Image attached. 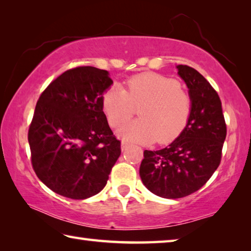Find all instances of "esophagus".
<instances>
[{
	"instance_id": "1",
	"label": "esophagus",
	"mask_w": 251,
	"mask_h": 251,
	"mask_svg": "<svg viewBox=\"0 0 251 251\" xmlns=\"http://www.w3.org/2000/svg\"><path fill=\"white\" fill-rule=\"evenodd\" d=\"M121 147H122V151H126L127 148H128V143L125 142V141H123L122 144H121Z\"/></svg>"
}]
</instances>
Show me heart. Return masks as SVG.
Listing matches in <instances>:
<instances>
[{
  "label": "heart",
  "instance_id": "1",
  "mask_svg": "<svg viewBox=\"0 0 251 251\" xmlns=\"http://www.w3.org/2000/svg\"><path fill=\"white\" fill-rule=\"evenodd\" d=\"M177 79L144 72L126 80V90L114 84L101 95V107L108 124L117 128L139 107V120L123 126L120 135L128 142L168 144L186 129L193 110L192 97Z\"/></svg>",
  "mask_w": 251,
  "mask_h": 251
}]
</instances>
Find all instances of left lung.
I'll list each match as a JSON object with an SVG mask.
<instances>
[{
	"instance_id": "obj_1",
	"label": "left lung",
	"mask_w": 251,
	"mask_h": 251,
	"mask_svg": "<svg viewBox=\"0 0 251 251\" xmlns=\"http://www.w3.org/2000/svg\"><path fill=\"white\" fill-rule=\"evenodd\" d=\"M177 70L193 101L188 125L168 147L144 151L139 167L146 188L168 199L188 196L206 184L219 166L227 135L217 92L193 67L177 65Z\"/></svg>"
}]
</instances>
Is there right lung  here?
Listing matches in <instances>:
<instances>
[{"label":"right lung","mask_w":251,"mask_h":251,"mask_svg":"<svg viewBox=\"0 0 251 251\" xmlns=\"http://www.w3.org/2000/svg\"><path fill=\"white\" fill-rule=\"evenodd\" d=\"M112 84L107 71L75 67L54 79L37 100L27 136L32 166L61 196L99 194L121 155V142L101 107V95Z\"/></svg>","instance_id":"right-lung-1"}]
</instances>
